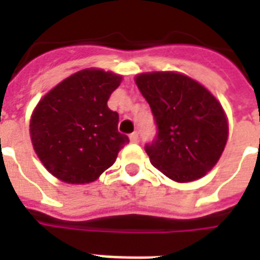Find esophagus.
I'll use <instances>...</instances> for the list:
<instances>
[{"instance_id":"34e87169","label":"esophagus","mask_w":260,"mask_h":260,"mask_svg":"<svg viewBox=\"0 0 260 260\" xmlns=\"http://www.w3.org/2000/svg\"><path fill=\"white\" fill-rule=\"evenodd\" d=\"M129 141L132 142V143H138V142H139V134H138V132H134V134H131Z\"/></svg>"}]
</instances>
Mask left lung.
<instances>
[{"label":"left lung","instance_id":"left-lung-1","mask_svg":"<svg viewBox=\"0 0 260 260\" xmlns=\"http://www.w3.org/2000/svg\"><path fill=\"white\" fill-rule=\"evenodd\" d=\"M135 83L157 124L146 145L150 163L175 182H191L217 164L229 138L221 104L199 82L180 72H145Z\"/></svg>","mask_w":260,"mask_h":260}]
</instances>
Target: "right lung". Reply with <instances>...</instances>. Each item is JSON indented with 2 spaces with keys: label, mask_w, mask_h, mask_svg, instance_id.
<instances>
[{
  "label": "right lung",
  "mask_w": 260,
  "mask_h": 260,
  "mask_svg": "<svg viewBox=\"0 0 260 260\" xmlns=\"http://www.w3.org/2000/svg\"><path fill=\"white\" fill-rule=\"evenodd\" d=\"M121 75L86 68L59 82L33 110L30 139L48 173L67 184H90L129 142L107 102Z\"/></svg>",
  "instance_id": "obj_1"
}]
</instances>
